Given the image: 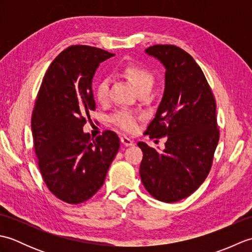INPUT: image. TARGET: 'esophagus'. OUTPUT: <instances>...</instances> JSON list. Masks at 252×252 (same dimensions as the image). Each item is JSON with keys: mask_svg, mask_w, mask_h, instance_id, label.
<instances>
[{"mask_svg": "<svg viewBox=\"0 0 252 252\" xmlns=\"http://www.w3.org/2000/svg\"><path fill=\"white\" fill-rule=\"evenodd\" d=\"M120 141H121V143H122L125 146H132L133 144H134V142H133V141L131 140V138L127 137V136H121Z\"/></svg>", "mask_w": 252, "mask_h": 252, "instance_id": "obj_1", "label": "esophagus"}]
</instances>
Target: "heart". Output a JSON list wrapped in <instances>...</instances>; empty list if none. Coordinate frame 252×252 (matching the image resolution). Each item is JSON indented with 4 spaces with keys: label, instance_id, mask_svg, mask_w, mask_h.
I'll use <instances>...</instances> for the list:
<instances>
[{
    "label": "heart",
    "instance_id": "1",
    "mask_svg": "<svg viewBox=\"0 0 252 252\" xmlns=\"http://www.w3.org/2000/svg\"><path fill=\"white\" fill-rule=\"evenodd\" d=\"M121 74L129 80L137 93L151 92L154 87L155 77L154 73L142 65L134 63H129L123 65L120 69ZM109 92V80L107 78L99 79L95 84L94 93L95 98L99 103H106ZM111 121L120 129L132 132L136 129V117L126 111H119L112 116Z\"/></svg>",
    "mask_w": 252,
    "mask_h": 252
}]
</instances>
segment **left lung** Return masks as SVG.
<instances>
[{
	"mask_svg": "<svg viewBox=\"0 0 252 252\" xmlns=\"http://www.w3.org/2000/svg\"><path fill=\"white\" fill-rule=\"evenodd\" d=\"M165 68L164 92L146 134L167 137L162 152L137 143L143 152L140 175L156 199L176 202L191 195L206 180L219 143L217 104L201 68L175 45L145 50Z\"/></svg>",
	"mask_w": 252,
	"mask_h": 252,
	"instance_id": "8db88e82",
	"label": "left lung"
}]
</instances>
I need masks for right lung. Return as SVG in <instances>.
Returning a JSON list of instances; mask_svg holds the SVG:
<instances>
[{
    "label": "right lung",
    "instance_id": "add662e5",
    "mask_svg": "<svg viewBox=\"0 0 252 252\" xmlns=\"http://www.w3.org/2000/svg\"><path fill=\"white\" fill-rule=\"evenodd\" d=\"M112 55L97 47L69 46L52 62L36 96L31 130L37 164L47 189L67 203L96 194L119 151L115 132L95 140L83 132L95 109V71Z\"/></svg>",
    "mask_w": 252,
    "mask_h": 252
}]
</instances>
